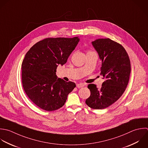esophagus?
Returning a JSON list of instances; mask_svg holds the SVG:
<instances>
[{
    "label": "esophagus",
    "instance_id": "obj_1",
    "mask_svg": "<svg viewBox=\"0 0 148 148\" xmlns=\"http://www.w3.org/2000/svg\"><path fill=\"white\" fill-rule=\"evenodd\" d=\"M84 86V84L81 83V84H77V88H82Z\"/></svg>",
    "mask_w": 148,
    "mask_h": 148
}]
</instances>
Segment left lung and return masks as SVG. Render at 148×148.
<instances>
[{
  "label": "left lung",
  "instance_id": "8db88e82",
  "mask_svg": "<svg viewBox=\"0 0 148 148\" xmlns=\"http://www.w3.org/2000/svg\"><path fill=\"white\" fill-rule=\"evenodd\" d=\"M92 45L101 60L100 74L104 82L98 89L89 84L90 97L86 104L91 108L101 110L116 101L124 93L129 81L131 64L129 55L120 44L110 38H99Z\"/></svg>",
  "mask_w": 148,
  "mask_h": 148
}]
</instances>
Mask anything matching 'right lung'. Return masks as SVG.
Instances as JSON below:
<instances>
[{
    "label": "right lung",
    "instance_id": "1",
    "mask_svg": "<svg viewBox=\"0 0 148 148\" xmlns=\"http://www.w3.org/2000/svg\"><path fill=\"white\" fill-rule=\"evenodd\" d=\"M79 41L73 38H47L36 43L22 63V82L29 99L39 108L56 110L64 105L75 84L58 78L59 64L63 65Z\"/></svg>",
    "mask_w": 148,
    "mask_h": 148
}]
</instances>
